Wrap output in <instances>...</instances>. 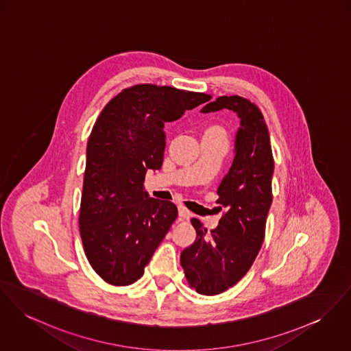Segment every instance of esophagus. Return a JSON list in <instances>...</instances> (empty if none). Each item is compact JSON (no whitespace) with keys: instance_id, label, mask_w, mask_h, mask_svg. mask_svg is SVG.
Here are the masks:
<instances>
[{"instance_id":"1","label":"esophagus","mask_w":351,"mask_h":351,"mask_svg":"<svg viewBox=\"0 0 351 351\" xmlns=\"http://www.w3.org/2000/svg\"><path fill=\"white\" fill-rule=\"evenodd\" d=\"M179 216L182 219H189V216H191V213L184 206H179Z\"/></svg>"}]
</instances>
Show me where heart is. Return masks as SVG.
Instances as JSON below:
<instances>
[{
	"instance_id": "heart-1",
	"label": "heart",
	"mask_w": 351,
	"mask_h": 351,
	"mask_svg": "<svg viewBox=\"0 0 351 351\" xmlns=\"http://www.w3.org/2000/svg\"><path fill=\"white\" fill-rule=\"evenodd\" d=\"M207 132H221V134H223V131H221L220 128H217V127H213V128H208V130H207Z\"/></svg>"
}]
</instances>
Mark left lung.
Listing matches in <instances>:
<instances>
[{
    "label": "left lung",
    "mask_w": 351,
    "mask_h": 351,
    "mask_svg": "<svg viewBox=\"0 0 351 351\" xmlns=\"http://www.w3.org/2000/svg\"><path fill=\"white\" fill-rule=\"evenodd\" d=\"M224 108L237 112L241 119L235 158L217 189L216 203L226 213L211 231L193 217L191 223L196 230V239L180 254L189 287L203 295L228 290L250 270L265 241L272 202L274 158L261 109L241 96H221L202 112Z\"/></svg>",
    "instance_id": "1"
}]
</instances>
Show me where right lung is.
<instances>
[{
	"instance_id": "obj_1",
	"label": "right lung",
	"mask_w": 351,
	"mask_h": 351,
	"mask_svg": "<svg viewBox=\"0 0 351 351\" xmlns=\"http://www.w3.org/2000/svg\"><path fill=\"white\" fill-rule=\"evenodd\" d=\"M210 95L137 84L101 110L86 144L80 235L86 259L113 286L135 283L178 217L172 202L149 197L143 183L160 169L164 124L208 101Z\"/></svg>"
}]
</instances>
